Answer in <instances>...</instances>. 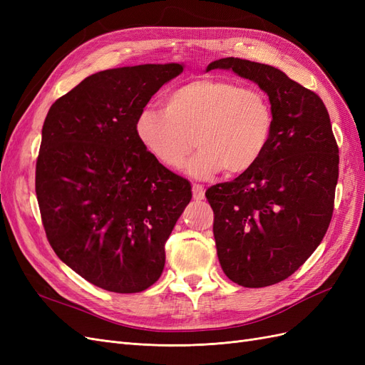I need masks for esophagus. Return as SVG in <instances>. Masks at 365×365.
I'll return each instance as SVG.
<instances>
[{
	"label": "esophagus",
	"instance_id": "34e87169",
	"mask_svg": "<svg viewBox=\"0 0 365 365\" xmlns=\"http://www.w3.org/2000/svg\"><path fill=\"white\" fill-rule=\"evenodd\" d=\"M192 192H193V200H196V201H201V200H204V196H205V189H204V187H202L201 184H193V187H192Z\"/></svg>",
	"mask_w": 365,
	"mask_h": 365
}]
</instances>
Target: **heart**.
Instances as JSON below:
<instances>
[{
  "label": "heart",
  "instance_id": "heart-1",
  "mask_svg": "<svg viewBox=\"0 0 365 365\" xmlns=\"http://www.w3.org/2000/svg\"><path fill=\"white\" fill-rule=\"evenodd\" d=\"M274 121L260 90L200 77L165 96L164 109H140L134 129L149 155L169 169H181L196 143L187 173L205 180L222 169L239 175L254 168L272 138Z\"/></svg>",
  "mask_w": 365,
  "mask_h": 365
}]
</instances>
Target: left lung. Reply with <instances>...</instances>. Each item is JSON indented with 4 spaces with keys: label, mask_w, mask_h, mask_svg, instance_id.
<instances>
[{
    "label": "left lung",
    "mask_w": 365,
    "mask_h": 365,
    "mask_svg": "<svg viewBox=\"0 0 365 365\" xmlns=\"http://www.w3.org/2000/svg\"><path fill=\"white\" fill-rule=\"evenodd\" d=\"M257 83L274 111V132L257 164L205 192L227 277L263 288L292 275L322 244L334 213L338 146L314 91L271 65L239 58L212 62Z\"/></svg>",
    "instance_id": "1"
}]
</instances>
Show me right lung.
<instances>
[{
  "instance_id": "1",
  "label": "right lung",
  "mask_w": 365,
  "mask_h": 365,
  "mask_svg": "<svg viewBox=\"0 0 365 365\" xmlns=\"http://www.w3.org/2000/svg\"><path fill=\"white\" fill-rule=\"evenodd\" d=\"M182 63L88 76L50 108L36 196L56 256L98 288L134 294L164 269V244L192 200L190 182L140 145L135 118Z\"/></svg>"
}]
</instances>
